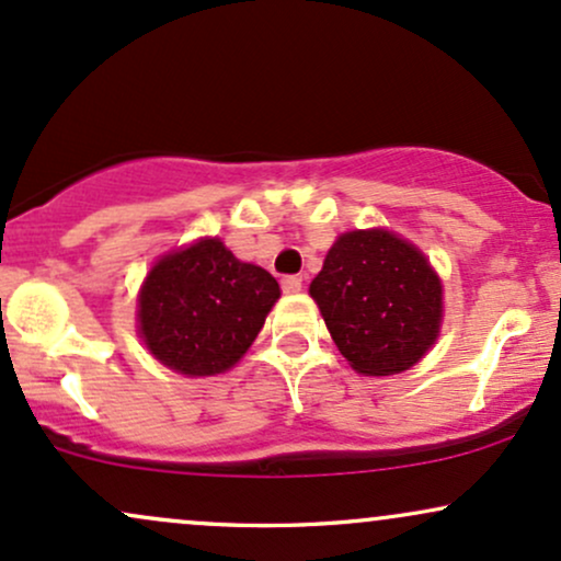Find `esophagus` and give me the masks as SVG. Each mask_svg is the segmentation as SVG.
I'll return each instance as SVG.
<instances>
[{
	"mask_svg": "<svg viewBox=\"0 0 561 561\" xmlns=\"http://www.w3.org/2000/svg\"><path fill=\"white\" fill-rule=\"evenodd\" d=\"M300 287H302V279H300V276H295V274H287V276H282V289H285L287 295L298 293Z\"/></svg>",
	"mask_w": 561,
	"mask_h": 561,
	"instance_id": "1",
	"label": "esophagus"
}]
</instances>
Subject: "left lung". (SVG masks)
<instances>
[{
	"mask_svg": "<svg viewBox=\"0 0 561 561\" xmlns=\"http://www.w3.org/2000/svg\"><path fill=\"white\" fill-rule=\"evenodd\" d=\"M311 298L334 345L366 377L414 366L440 330V279L414 244L382 229L340 237Z\"/></svg>",
	"mask_w": 561,
	"mask_h": 561,
	"instance_id": "obj_1",
	"label": "left lung"
}]
</instances>
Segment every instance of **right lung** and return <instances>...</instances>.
<instances>
[{"label": "right lung", "mask_w": 561, "mask_h": 561, "mask_svg": "<svg viewBox=\"0 0 561 561\" xmlns=\"http://www.w3.org/2000/svg\"><path fill=\"white\" fill-rule=\"evenodd\" d=\"M279 285L218 240L160 259L139 295V330L158 362L190 377L221 375L259 337Z\"/></svg>", "instance_id": "1"}]
</instances>
